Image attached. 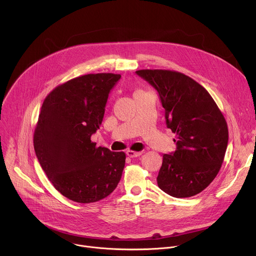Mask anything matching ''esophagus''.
<instances>
[{
  "instance_id": "34e87169",
  "label": "esophagus",
  "mask_w": 256,
  "mask_h": 256,
  "mask_svg": "<svg viewBox=\"0 0 256 256\" xmlns=\"http://www.w3.org/2000/svg\"><path fill=\"white\" fill-rule=\"evenodd\" d=\"M126 155L130 158H134V157H138L142 155V152H136V151H132V150H128L126 151Z\"/></svg>"
}]
</instances>
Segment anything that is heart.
<instances>
[{"label": "heart", "instance_id": "1", "mask_svg": "<svg viewBox=\"0 0 256 256\" xmlns=\"http://www.w3.org/2000/svg\"><path fill=\"white\" fill-rule=\"evenodd\" d=\"M138 91H140V90H138ZM138 91H136V92H138Z\"/></svg>", "mask_w": 256, "mask_h": 256}]
</instances>
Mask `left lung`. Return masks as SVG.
<instances>
[{"mask_svg":"<svg viewBox=\"0 0 256 256\" xmlns=\"http://www.w3.org/2000/svg\"><path fill=\"white\" fill-rule=\"evenodd\" d=\"M159 93L167 128L177 149L164 154L157 184L174 198H190L206 188L221 169L228 144L226 120L196 81L170 70H138Z\"/></svg>","mask_w":256,"mask_h":256,"instance_id":"obj_1","label":"left lung"}]
</instances>
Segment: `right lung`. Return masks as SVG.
Here are the masks:
<instances>
[{
  "instance_id": "obj_1",
  "label": "right lung",
  "mask_w": 256,
  "mask_h": 256,
  "mask_svg": "<svg viewBox=\"0 0 256 256\" xmlns=\"http://www.w3.org/2000/svg\"><path fill=\"white\" fill-rule=\"evenodd\" d=\"M120 74L83 75L56 86L44 99L33 136L36 157L66 198L89 204L110 194L126 164L124 152L96 147L108 94Z\"/></svg>"
}]
</instances>
